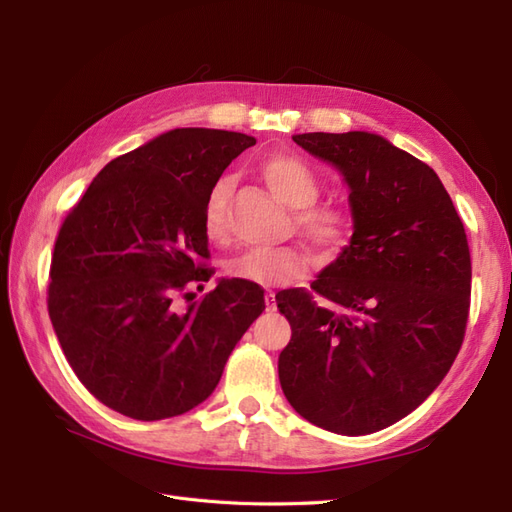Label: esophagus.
I'll list each match as a JSON object with an SVG mask.
<instances>
[{"instance_id":"esophagus-1","label":"esophagus","mask_w":512,"mask_h":512,"mask_svg":"<svg viewBox=\"0 0 512 512\" xmlns=\"http://www.w3.org/2000/svg\"><path fill=\"white\" fill-rule=\"evenodd\" d=\"M265 303H267V309H269V312H275V292H267L265 294Z\"/></svg>"}]
</instances>
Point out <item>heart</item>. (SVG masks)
I'll return each instance as SVG.
<instances>
[{"label": "heart", "instance_id": "b5f03b06", "mask_svg": "<svg viewBox=\"0 0 512 512\" xmlns=\"http://www.w3.org/2000/svg\"><path fill=\"white\" fill-rule=\"evenodd\" d=\"M260 175L273 194L294 211V226L301 235L324 252H337L352 235V213L346 207L316 203L320 181L303 158L292 153H277L260 164ZM230 183L226 179L213 185L205 203V235L211 241L226 237V205ZM235 280L254 286H284L307 273V258L297 247L275 250H250L232 258L226 267Z\"/></svg>", "mask_w": 512, "mask_h": 512}]
</instances>
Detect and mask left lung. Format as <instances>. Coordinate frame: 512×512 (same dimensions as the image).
I'll return each mask as SVG.
<instances>
[{
  "label": "left lung",
  "mask_w": 512,
  "mask_h": 512,
  "mask_svg": "<svg viewBox=\"0 0 512 512\" xmlns=\"http://www.w3.org/2000/svg\"><path fill=\"white\" fill-rule=\"evenodd\" d=\"M292 141L333 164L350 188V245L312 290L277 294L290 342L277 371L309 423L365 436L433 393L461 348L470 314L466 228L425 162L369 132H309Z\"/></svg>",
  "instance_id": "8db88e82"
}]
</instances>
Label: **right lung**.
Instances as JSON below:
<instances>
[{"mask_svg":"<svg viewBox=\"0 0 512 512\" xmlns=\"http://www.w3.org/2000/svg\"><path fill=\"white\" fill-rule=\"evenodd\" d=\"M254 136L177 128L108 162L59 228L49 316L85 389L104 406L162 421L218 386L265 290L207 267L205 203ZM181 296L189 307L179 310Z\"/></svg>","mask_w":512,"mask_h":512,"instance_id":"add662e5","label":"right lung"}]
</instances>
